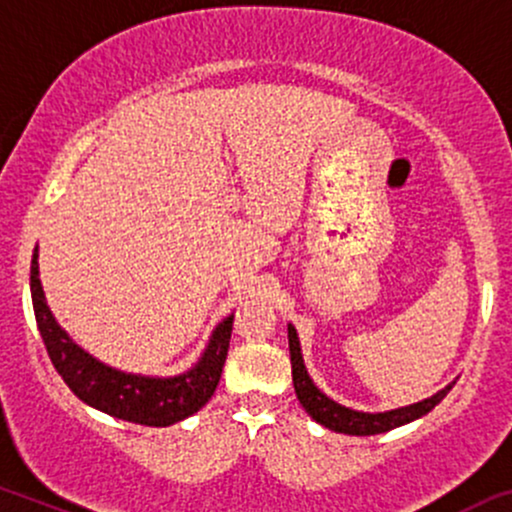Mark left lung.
<instances>
[{
  "mask_svg": "<svg viewBox=\"0 0 512 512\" xmlns=\"http://www.w3.org/2000/svg\"><path fill=\"white\" fill-rule=\"evenodd\" d=\"M289 355H291V374H294V389H296V398H299V403L306 408V413L311 415L316 423L333 432H342V435H359V437L379 435V432H389L393 428H401V425L406 423H413V420L423 418L425 413H430L454 386L452 381V384H447L442 391L432 393L430 398H423V401L418 403H411V406L393 408V411H384V413H364L333 401V398L325 396V393L313 384V379L306 372V364H303L299 333H296V328L291 323H289Z\"/></svg>",
  "mask_w": 512,
  "mask_h": 512,
  "instance_id": "8db88e82",
  "label": "left lung"
}]
</instances>
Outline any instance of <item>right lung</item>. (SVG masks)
I'll use <instances>...</instances> for the list:
<instances>
[{
	"instance_id": "right-lung-1",
	"label": "right lung",
	"mask_w": 512,
	"mask_h": 512,
	"mask_svg": "<svg viewBox=\"0 0 512 512\" xmlns=\"http://www.w3.org/2000/svg\"><path fill=\"white\" fill-rule=\"evenodd\" d=\"M38 247L31 260V301L38 330L46 342L53 367L80 401L128 423L167 428L194 415L209 403L226 364L233 316L213 328L209 345L192 369L174 376H145L121 372L82 350L50 311L38 279Z\"/></svg>"
}]
</instances>
